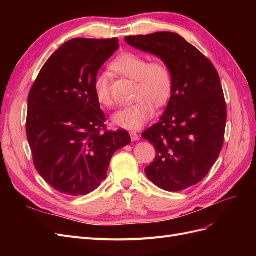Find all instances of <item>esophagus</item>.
<instances>
[{
    "label": "esophagus",
    "instance_id": "esophagus-1",
    "mask_svg": "<svg viewBox=\"0 0 256 256\" xmlns=\"http://www.w3.org/2000/svg\"><path fill=\"white\" fill-rule=\"evenodd\" d=\"M130 138L132 141H138L140 140V136H138L136 131H130Z\"/></svg>",
    "mask_w": 256,
    "mask_h": 256
}]
</instances>
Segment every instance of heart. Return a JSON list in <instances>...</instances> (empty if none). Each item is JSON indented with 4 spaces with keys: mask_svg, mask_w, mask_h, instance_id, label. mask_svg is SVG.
<instances>
[{
    "mask_svg": "<svg viewBox=\"0 0 256 256\" xmlns=\"http://www.w3.org/2000/svg\"><path fill=\"white\" fill-rule=\"evenodd\" d=\"M110 68L115 74L136 81V102L113 116L114 124L122 128H141L154 115V104L164 106L172 97L173 74L164 60L150 62L140 54L125 52L112 62ZM94 92L100 104L106 108L113 106L110 78L106 74H100L95 78Z\"/></svg>",
    "mask_w": 256,
    "mask_h": 256,
    "instance_id": "b5f03b06",
    "label": "heart"
}]
</instances>
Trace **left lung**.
I'll use <instances>...</instances> for the list:
<instances>
[{
	"label": "left lung",
	"mask_w": 256,
	"mask_h": 256,
	"mask_svg": "<svg viewBox=\"0 0 256 256\" xmlns=\"http://www.w3.org/2000/svg\"><path fill=\"white\" fill-rule=\"evenodd\" d=\"M125 42L159 56L173 74V94L164 115L142 134L156 150L145 174L164 190L187 189L204 180L223 147L228 113L218 72L176 33L128 36Z\"/></svg>",
	"instance_id": "obj_1"
}]
</instances>
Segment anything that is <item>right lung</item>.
<instances>
[{"label": "right lung", "instance_id": "right-lung-1", "mask_svg": "<svg viewBox=\"0 0 256 256\" xmlns=\"http://www.w3.org/2000/svg\"><path fill=\"white\" fill-rule=\"evenodd\" d=\"M118 40L74 38L46 62L30 88L26 136L37 172L53 189L78 196L97 189L113 154L131 140L109 131L94 92L99 69Z\"/></svg>", "mask_w": 256, "mask_h": 256}]
</instances>
